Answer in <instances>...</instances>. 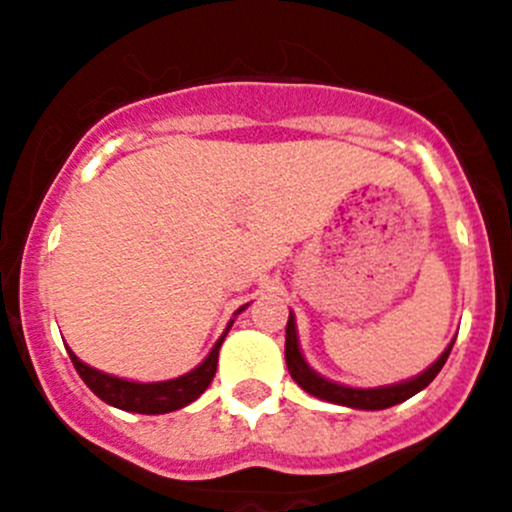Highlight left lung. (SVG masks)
<instances>
[{"label":"left lung","mask_w":512,"mask_h":512,"mask_svg":"<svg viewBox=\"0 0 512 512\" xmlns=\"http://www.w3.org/2000/svg\"><path fill=\"white\" fill-rule=\"evenodd\" d=\"M452 346H455V341H450V346L444 348L442 356H439L432 366H427L422 374L412 376V379L396 381V384H386V386H369V389H364V386H346V384H338V381L326 379V376L318 374V371L305 361L303 351H300L298 328H295L293 310H290L288 326H285V364H288V371L290 376H293L295 384H298L303 391H308L310 396H315V399L331 401V404H338V407L364 409V412L389 409L394 407V404L407 401L409 396L419 394L422 389H427V386L434 381V376L442 371Z\"/></svg>","instance_id":"8db88e82"}]
</instances>
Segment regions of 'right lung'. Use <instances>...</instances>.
<instances>
[{"mask_svg":"<svg viewBox=\"0 0 512 512\" xmlns=\"http://www.w3.org/2000/svg\"><path fill=\"white\" fill-rule=\"evenodd\" d=\"M247 305H242L234 315H240ZM234 318L229 321V326L224 328L222 336L217 338L212 351L207 353L202 364L197 369H191L189 374L176 376V379L169 381H128L118 379V376L103 374V371L93 369V366L83 364L78 356L68 348L70 361H73L75 371L80 374V379L88 384V389L93 391L98 399H103L105 404L111 407L123 409V412H136V414H166L176 412V409L186 407L191 401H197L199 396L207 391V386L212 384L214 374H217V358L219 348H222L224 338H227L229 328H232Z\"/></svg>","mask_w":512,"mask_h":512,"instance_id":"right-lung-1","label":"right lung"}]
</instances>
